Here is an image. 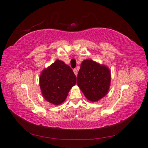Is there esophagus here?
<instances>
[{
  "label": "esophagus",
  "instance_id": "esophagus-1",
  "mask_svg": "<svg viewBox=\"0 0 148 148\" xmlns=\"http://www.w3.org/2000/svg\"><path fill=\"white\" fill-rule=\"evenodd\" d=\"M73 71H74V74L77 76V70L76 69H74L73 70Z\"/></svg>",
  "mask_w": 148,
  "mask_h": 148
}]
</instances>
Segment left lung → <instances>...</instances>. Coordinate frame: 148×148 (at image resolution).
<instances>
[{
	"label": "left lung",
	"mask_w": 148,
	"mask_h": 148,
	"mask_svg": "<svg viewBox=\"0 0 148 148\" xmlns=\"http://www.w3.org/2000/svg\"><path fill=\"white\" fill-rule=\"evenodd\" d=\"M77 84L85 97L97 102L108 93L111 82V73L105 65L91 59L82 62Z\"/></svg>",
	"instance_id": "8db88e82"
}]
</instances>
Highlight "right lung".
<instances>
[{
	"instance_id": "1",
	"label": "right lung",
	"mask_w": 148,
	"mask_h": 148,
	"mask_svg": "<svg viewBox=\"0 0 148 148\" xmlns=\"http://www.w3.org/2000/svg\"><path fill=\"white\" fill-rule=\"evenodd\" d=\"M39 83L44 99L58 105L66 100L70 90L76 83V77L68 65L57 60L42 71Z\"/></svg>"
}]
</instances>
